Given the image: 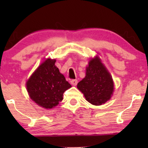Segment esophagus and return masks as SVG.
<instances>
[{
	"label": "esophagus",
	"mask_w": 148,
	"mask_h": 148,
	"mask_svg": "<svg viewBox=\"0 0 148 148\" xmlns=\"http://www.w3.org/2000/svg\"><path fill=\"white\" fill-rule=\"evenodd\" d=\"M71 84L73 86H77V79H72L71 81Z\"/></svg>",
	"instance_id": "34e87169"
}]
</instances>
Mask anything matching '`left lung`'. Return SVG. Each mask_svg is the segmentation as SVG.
Listing matches in <instances>:
<instances>
[{
  "label": "left lung",
  "mask_w": 148,
  "mask_h": 148,
  "mask_svg": "<svg viewBox=\"0 0 148 148\" xmlns=\"http://www.w3.org/2000/svg\"><path fill=\"white\" fill-rule=\"evenodd\" d=\"M77 88L88 102L96 106L110 99L114 91L112 77L98 56L90 60L86 75L78 83Z\"/></svg>",
  "instance_id": "left-lung-1"
}]
</instances>
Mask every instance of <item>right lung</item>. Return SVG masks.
<instances>
[{
	"mask_svg": "<svg viewBox=\"0 0 148 148\" xmlns=\"http://www.w3.org/2000/svg\"><path fill=\"white\" fill-rule=\"evenodd\" d=\"M55 62L46 59L26 83L30 98L44 108L57 106L63 99V93L71 87L55 66Z\"/></svg>",
	"mask_w": 148,
	"mask_h": 148,
	"instance_id": "obj_1",
	"label": "right lung"
}]
</instances>
